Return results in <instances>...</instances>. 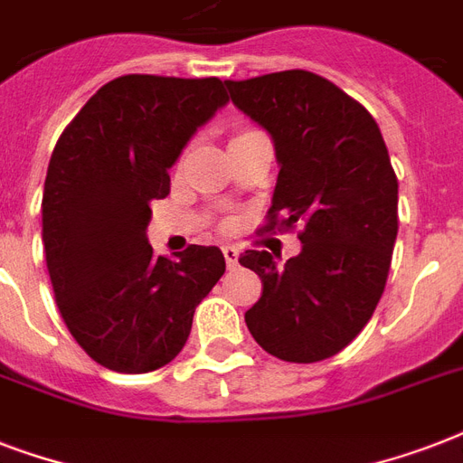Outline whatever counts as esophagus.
Instances as JSON below:
<instances>
[{
  "mask_svg": "<svg viewBox=\"0 0 463 463\" xmlns=\"http://www.w3.org/2000/svg\"><path fill=\"white\" fill-rule=\"evenodd\" d=\"M223 257H225V264L228 267H238V260H240V250L238 247H232V245H225L223 247Z\"/></svg>",
  "mask_w": 463,
  "mask_h": 463,
  "instance_id": "esophagus-1",
  "label": "esophagus"
}]
</instances>
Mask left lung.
<instances>
[{
	"instance_id": "1",
	"label": "left lung",
	"mask_w": 463,
	"mask_h": 463,
	"mask_svg": "<svg viewBox=\"0 0 463 463\" xmlns=\"http://www.w3.org/2000/svg\"><path fill=\"white\" fill-rule=\"evenodd\" d=\"M225 86L274 139L281 170L267 228L305 223L303 250L286 264L267 250L240 257L264 283L247 329L288 363L331 358L370 322L399 231V182L380 127L358 100L303 69Z\"/></svg>"
}]
</instances>
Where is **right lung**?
Segmentation results:
<instances>
[{"instance_id": "add662e5", "label": "right lung", "mask_w": 463, "mask_h": 463, "mask_svg": "<svg viewBox=\"0 0 463 463\" xmlns=\"http://www.w3.org/2000/svg\"><path fill=\"white\" fill-rule=\"evenodd\" d=\"M225 103L213 76H119L54 146L43 192L47 271L71 336L108 370L167 365L187 344L196 305L223 276L218 247L156 257L146 228L182 148Z\"/></svg>"}]
</instances>
